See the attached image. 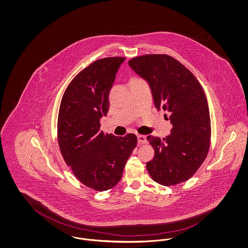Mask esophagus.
I'll return each mask as SVG.
<instances>
[{
  "label": "esophagus",
  "mask_w": 248,
  "mask_h": 248,
  "mask_svg": "<svg viewBox=\"0 0 248 248\" xmlns=\"http://www.w3.org/2000/svg\"><path fill=\"white\" fill-rule=\"evenodd\" d=\"M138 141L140 144H145V143H147L148 140H147V138H146V136H143V135H138Z\"/></svg>",
  "instance_id": "1"
}]
</instances>
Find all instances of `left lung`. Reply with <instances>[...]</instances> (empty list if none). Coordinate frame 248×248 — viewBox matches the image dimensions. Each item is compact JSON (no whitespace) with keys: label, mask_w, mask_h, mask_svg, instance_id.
<instances>
[{"label":"left lung","mask_w":248,"mask_h":248,"mask_svg":"<svg viewBox=\"0 0 248 248\" xmlns=\"http://www.w3.org/2000/svg\"><path fill=\"white\" fill-rule=\"evenodd\" d=\"M128 64L149 83L156 108L167 112L172 124L171 134L165 139L148 136L155 152L146 165L148 172L164 186L187 181L210 147L211 122L202 87L184 65L167 55L140 56Z\"/></svg>","instance_id":"8db88e82"}]
</instances>
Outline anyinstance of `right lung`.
Listing matches in <instances>:
<instances>
[{
	"label": "right lung",
	"mask_w": 248,
	"mask_h": 248,
	"mask_svg": "<svg viewBox=\"0 0 248 248\" xmlns=\"http://www.w3.org/2000/svg\"><path fill=\"white\" fill-rule=\"evenodd\" d=\"M124 58L95 60L79 72L62 96L58 141L66 164L88 188L104 191L114 187L136 148L134 134L115 137L100 131L108 111V94Z\"/></svg>",
	"instance_id": "obj_1"
}]
</instances>
